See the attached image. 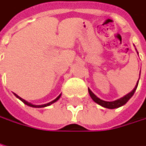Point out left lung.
<instances>
[{
  "instance_id": "8db88e82",
  "label": "left lung",
  "mask_w": 146,
  "mask_h": 146,
  "mask_svg": "<svg viewBox=\"0 0 146 146\" xmlns=\"http://www.w3.org/2000/svg\"><path fill=\"white\" fill-rule=\"evenodd\" d=\"M137 54H138V53H137ZM140 73H141V71H140ZM139 78H140V74H139ZM138 81H139V79H138ZM138 81H137V83H136V85H135V88L133 89V90L131 91V92H129L128 94H126L125 96H124L123 98H119V99H116V100H115V101H105V100L100 99V98H98L97 96H96L89 88H88V93H89V95H90L91 98H92L97 104L100 105L101 106H103V108H109V109L118 108H120V106L125 105L127 101H128V100L133 97V95L135 94V90H136V88H137V86H138Z\"/></svg>"
}]
</instances>
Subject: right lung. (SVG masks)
<instances>
[{
    "instance_id": "obj_1",
    "label": "right lung",
    "mask_w": 146,
    "mask_h": 146,
    "mask_svg": "<svg viewBox=\"0 0 146 146\" xmlns=\"http://www.w3.org/2000/svg\"><path fill=\"white\" fill-rule=\"evenodd\" d=\"M15 95V97L17 98H19L20 100H21L23 103H24L25 105H27V106H31V108H45V106H50L51 104H53V103H55L56 101H58V99H59V98H60V96H61V94L58 96V97L57 98H55L53 101H51V102H49V103H47V104H44V105H33V104H31V103H30V102H28V101H26V100H24L23 98H20L19 96L18 95H16V94H14Z\"/></svg>"
}]
</instances>
